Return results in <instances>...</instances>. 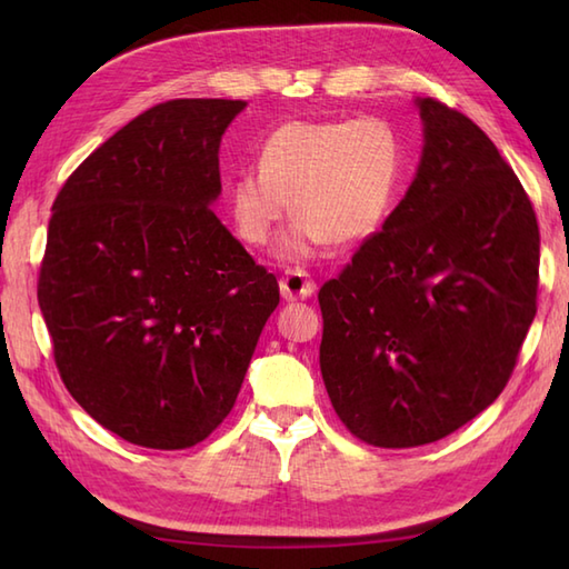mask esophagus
<instances>
[{"mask_svg":"<svg viewBox=\"0 0 569 569\" xmlns=\"http://www.w3.org/2000/svg\"><path fill=\"white\" fill-rule=\"evenodd\" d=\"M316 293V281L300 269H291L281 278V296L286 300H306Z\"/></svg>","mask_w":569,"mask_h":569,"instance_id":"esophagus-1","label":"esophagus"}]
</instances>
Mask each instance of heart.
I'll list each match as a JSON object with an SVG mask.
<instances>
[{
    "label": "heart",
    "instance_id": "b5f03b06",
    "mask_svg": "<svg viewBox=\"0 0 569 569\" xmlns=\"http://www.w3.org/2000/svg\"><path fill=\"white\" fill-rule=\"evenodd\" d=\"M403 176V143L383 117L298 119L263 141L259 168L239 171L229 188L241 241L261 247L291 210L278 241L288 259H303L322 241L352 244L389 214Z\"/></svg>",
    "mask_w": 569,
    "mask_h": 569
}]
</instances>
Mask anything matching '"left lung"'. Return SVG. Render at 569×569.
<instances>
[{
  "label": "left lung",
  "instance_id": "1",
  "mask_svg": "<svg viewBox=\"0 0 569 569\" xmlns=\"http://www.w3.org/2000/svg\"><path fill=\"white\" fill-rule=\"evenodd\" d=\"M418 107L416 180L318 293L335 413L386 450L442 440L497 401L538 310L540 232L521 180L469 117Z\"/></svg>",
  "mask_w": 569,
  "mask_h": 569
}]
</instances>
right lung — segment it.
Listing matches in <instances>:
<instances>
[{"instance_id": "obj_1", "label": "right lung", "mask_w": 569, "mask_h": 569, "mask_svg": "<svg viewBox=\"0 0 569 569\" xmlns=\"http://www.w3.org/2000/svg\"><path fill=\"white\" fill-rule=\"evenodd\" d=\"M244 100H168L60 188L39 306L70 396L151 450L202 442L232 410L278 281L217 220L220 141Z\"/></svg>"}]
</instances>
